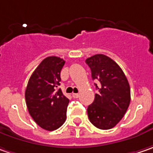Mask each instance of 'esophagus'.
<instances>
[{
  "label": "esophagus",
  "mask_w": 153,
  "mask_h": 153,
  "mask_svg": "<svg viewBox=\"0 0 153 153\" xmlns=\"http://www.w3.org/2000/svg\"><path fill=\"white\" fill-rule=\"evenodd\" d=\"M72 96H73V97H74V98H77V97H79V93H73L72 94Z\"/></svg>",
  "instance_id": "esophagus-1"
}]
</instances>
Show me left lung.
<instances>
[{
	"instance_id": "left-lung-1",
	"label": "left lung",
	"mask_w": 153,
	"mask_h": 153,
	"mask_svg": "<svg viewBox=\"0 0 153 153\" xmlns=\"http://www.w3.org/2000/svg\"><path fill=\"white\" fill-rule=\"evenodd\" d=\"M98 92L87 108L91 123L100 129H110L119 123L129 106L130 86L119 65L111 58L97 54L85 60Z\"/></svg>"
}]
</instances>
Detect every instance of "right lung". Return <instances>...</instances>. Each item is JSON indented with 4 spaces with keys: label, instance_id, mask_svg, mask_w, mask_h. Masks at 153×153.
<instances>
[{
    "label": "right lung",
    "instance_id": "obj_1",
    "mask_svg": "<svg viewBox=\"0 0 153 153\" xmlns=\"http://www.w3.org/2000/svg\"><path fill=\"white\" fill-rule=\"evenodd\" d=\"M63 59L49 56L32 73L25 89V102L30 116L39 127L48 131L59 128L66 121L69 103L62 90L61 70Z\"/></svg>",
    "mask_w": 153,
    "mask_h": 153
}]
</instances>
